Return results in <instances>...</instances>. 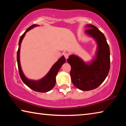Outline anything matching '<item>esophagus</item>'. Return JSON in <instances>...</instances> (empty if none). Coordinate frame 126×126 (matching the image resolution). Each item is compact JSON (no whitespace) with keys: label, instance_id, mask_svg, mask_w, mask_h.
I'll list each match as a JSON object with an SVG mask.
<instances>
[{"label":"esophagus","instance_id":"34e87169","mask_svg":"<svg viewBox=\"0 0 126 126\" xmlns=\"http://www.w3.org/2000/svg\"><path fill=\"white\" fill-rule=\"evenodd\" d=\"M63 55H64V57H65V58L67 59H68V57H69V54H68V53H64L63 54Z\"/></svg>","mask_w":126,"mask_h":126}]
</instances>
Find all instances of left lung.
I'll return each instance as SVG.
<instances>
[{
    "label": "left lung",
    "mask_w": 126,
    "mask_h": 126,
    "mask_svg": "<svg viewBox=\"0 0 126 126\" xmlns=\"http://www.w3.org/2000/svg\"><path fill=\"white\" fill-rule=\"evenodd\" d=\"M86 33L96 40L95 58L91 63H85L78 57L71 55L67 59L71 65V76L74 86L82 91L92 90L99 87L108 76L110 69V50L105 36L94 25L88 24Z\"/></svg>",
    "instance_id": "obj_1"
}]
</instances>
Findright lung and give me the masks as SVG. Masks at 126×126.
<instances>
[{"label": "right lung", "instance_id": "right-lung-1", "mask_svg": "<svg viewBox=\"0 0 126 126\" xmlns=\"http://www.w3.org/2000/svg\"><path fill=\"white\" fill-rule=\"evenodd\" d=\"M37 26H38V25L35 24L31 25V27H29L25 31V32L23 33V34L20 37L19 42V48L18 51H17V63H18L19 73L20 78L22 79L23 82H24V83L26 84L28 87H29L33 91L38 92L44 93L50 91L54 87L55 82H56L55 77H56L57 73L58 72L59 69L62 67V65L65 63V59L64 57L62 56L60 59H58V61L51 68V69L49 72H48V73L44 78L41 79L39 80H31L25 77L24 74L23 73L20 64L19 53L21 43H22L23 38H24L25 35V33L28 31H29V30H31L32 28Z\"/></svg>", "mask_w": 126, "mask_h": 126}]
</instances>
